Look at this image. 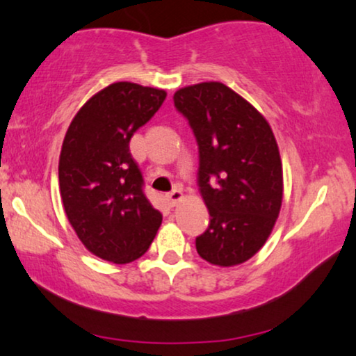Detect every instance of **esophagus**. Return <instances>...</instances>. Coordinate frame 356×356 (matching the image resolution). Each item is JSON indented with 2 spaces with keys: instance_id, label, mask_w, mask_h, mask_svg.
<instances>
[{
  "instance_id": "1",
  "label": "esophagus",
  "mask_w": 356,
  "mask_h": 356,
  "mask_svg": "<svg viewBox=\"0 0 356 356\" xmlns=\"http://www.w3.org/2000/svg\"><path fill=\"white\" fill-rule=\"evenodd\" d=\"M182 198H184V193H182L181 188H174L172 192L168 193V200H169V203H170V207L177 205V203L181 202Z\"/></svg>"
}]
</instances>
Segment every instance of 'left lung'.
<instances>
[{"label": "left lung", "mask_w": 356, "mask_h": 356, "mask_svg": "<svg viewBox=\"0 0 356 356\" xmlns=\"http://www.w3.org/2000/svg\"><path fill=\"white\" fill-rule=\"evenodd\" d=\"M174 104L198 143V186L210 226L195 241L208 264L234 267L272 234L283 202V165L267 118L218 81L181 88Z\"/></svg>", "instance_id": "obj_1"}]
</instances>
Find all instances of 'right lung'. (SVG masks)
I'll return each instance as SVG.
<instances>
[{
  "mask_svg": "<svg viewBox=\"0 0 356 356\" xmlns=\"http://www.w3.org/2000/svg\"><path fill=\"white\" fill-rule=\"evenodd\" d=\"M165 96L164 89L112 83L88 99L66 130L58 161L66 218L84 248L107 262L140 259L163 222L129 145Z\"/></svg>",
  "mask_w": 356,
  "mask_h": 356,
  "instance_id": "1",
  "label": "right lung"
}]
</instances>
